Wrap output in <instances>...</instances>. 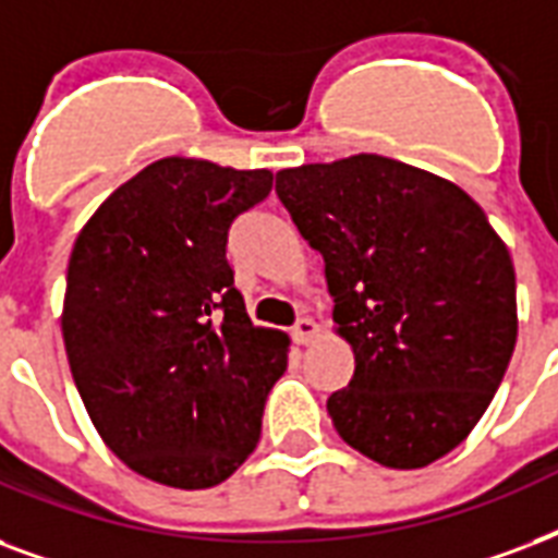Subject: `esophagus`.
<instances>
[{"label":"esophagus","instance_id":"obj_1","mask_svg":"<svg viewBox=\"0 0 558 558\" xmlns=\"http://www.w3.org/2000/svg\"><path fill=\"white\" fill-rule=\"evenodd\" d=\"M292 336H295V342L298 345H310V342H313V339H316L318 336V325L316 322H313V318H298L295 322V327H292Z\"/></svg>","mask_w":558,"mask_h":558}]
</instances>
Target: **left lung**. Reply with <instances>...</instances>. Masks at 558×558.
I'll return each mask as SVG.
<instances>
[{
    "mask_svg": "<svg viewBox=\"0 0 558 558\" xmlns=\"http://www.w3.org/2000/svg\"><path fill=\"white\" fill-rule=\"evenodd\" d=\"M278 198L325 257L354 377L336 433L386 468L450 453L495 398L518 339L515 269L468 193L380 155L278 172Z\"/></svg>",
    "mask_w": 558,
    "mask_h": 558,
    "instance_id": "1",
    "label": "left lung"
}]
</instances>
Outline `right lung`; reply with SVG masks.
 Returning a JSON list of instances; mask_svg holds the SVG:
<instances>
[{"instance_id":"1","label":"right lung","mask_w":558,"mask_h":558,"mask_svg":"<svg viewBox=\"0 0 558 558\" xmlns=\"http://www.w3.org/2000/svg\"><path fill=\"white\" fill-rule=\"evenodd\" d=\"M269 169L163 157L105 198L75 240L63 345L96 430L131 471L210 488L257 448L289 339L251 325L228 231Z\"/></svg>"}]
</instances>
